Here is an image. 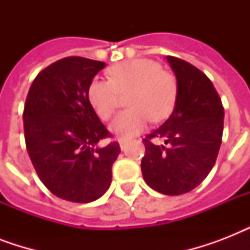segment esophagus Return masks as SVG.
I'll return each instance as SVG.
<instances>
[{
	"instance_id": "1",
	"label": "esophagus",
	"mask_w": 250,
	"mask_h": 250,
	"mask_svg": "<svg viewBox=\"0 0 250 250\" xmlns=\"http://www.w3.org/2000/svg\"><path fill=\"white\" fill-rule=\"evenodd\" d=\"M119 145H121V149L122 150H125V148H127V144H128V141L125 140V139H119Z\"/></svg>"
}]
</instances>
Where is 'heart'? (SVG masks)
Instances as JSON below:
<instances>
[{"label":"heart","instance_id":"heart-1","mask_svg":"<svg viewBox=\"0 0 250 250\" xmlns=\"http://www.w3.org/2000/svg\"><path fill=\"white\" fill-rule=\"evenodd\" d=\"M128 93L129 109L122 111L110 129L128 139L171 113L178 94V83L158 62L137 58L118 63L109 70V80L94 79L88 86V100L100 119L109 121L119 105V93Z\"/></svg>","mask_w":250,"mask_h":250}]
</instances>
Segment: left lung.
<instances>
[{"label": "left lung", "mask_w": 250, "mask_h": 250, "mask_svg": "<svg viewBox=\"0 0 250 250\" xmlns=\"http://www.w3.org/2000/svg\"><path fill=\"white\" fill-rule=\"evenodd\" d=\"M178 83L175 107L164 125L145 137L141 172L157 192L178 196L194 189L217 161L225 109L210 79L193 64L166 57ZM152 138L165 144L153 145Z\"/></svg>", "instance_id": "obj_1"}]
</instances>
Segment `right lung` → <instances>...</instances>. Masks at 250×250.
I'll return each mask as SVG.
<instances>
[{
    "label": "right lung",
    "instance_id": "right-lung-1",
    "mask_svg": "<svg viewBox=\"0 0 250 250\" xmlns=\"http://www.w3.org/2000/svg\"><path fill=\"white\" fill-rule=\"evenodd\" d=\"M106 64L66 57L36 76L23 111L27 152L39 178L53 194L92 202L109 189L111 167L121 153L88 100V86Z\"/></svg>",
    "mask_w": 250,
    "mask_h": 250
}]
</instances>
